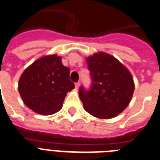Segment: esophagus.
<instances>
[{
  "mask_svg": "<svg viewBox=\"0 0 160 160\" xmlns=\"http://www.w3.org/2000/svg\"><path fill=\"white\" fill-rule=\"evenodd\" d=\"M75 86H76V89H78V88H80V82L76 83V84H75Z\"/></svg>",
  "mask_w": 160,
  "mask_h": 160,
  "instance_id": "1",
  "label": "esophagus"
}]
</instances>
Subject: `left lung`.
I'll list each match as a JSON object with an SVG mask.
<instances>
[{"label": "left lung", "mask_w": 160, "mask_h": 160, "mask_svg": "<svg viewBox=\"0 0 160 160\" xmlns=\"http://www.w3.org/2000/svg\"><path fill=\"white\" fill-rule=\"evenodd\" d=\"M92 86L89 91L83 87L79 95L84 110L98 119H111L128 106L134 92L132 74L114 56L105 52L86 58Z\"/></svg>", "instance_id": "1"}]
</instances>
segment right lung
I'll list each match as a JSON object with an SVG mask.
<instances>
[{
	"mask_svg": "<svg viewBox=\"0 0 160 160\" xmlns=\"http://www.w3.org/2000/svg\"><path fill=\"white\" fill-rule=\"evenodd\" d=\"M70 69L57 54L40 58L24 70L18 80V92L24 104L40 115L60 111L67 93L75 88Z\"/></svg>",
	"mask_w": 160,
	"mask_h": 160,
	"instance_id": "add662e5",
	"label": "right lung"
}]
</instances>
